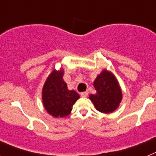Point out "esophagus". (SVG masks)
<instances>
[{
  "label": "esophagus",
  "instance_id": "obj_1",
  "mask_svg": "<svg viewBox=\"0 0 156 156\" xmlns=\"http://www.w3.org/2000/svg\"><path fill=\"white\" fill-rule=\"evenodd\" d=\"M80 95L82 96V97H87L88 95V93L87 92H83V93L80 94Z\"/></svg>",
  "mask_w": 156,
  "mask_h": 156
}]
</instances>
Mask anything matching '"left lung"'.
Masks as SVG:
<instances>
[{"label":"left lung","instance_id":"1","mask_svg":"<svg viewBox=\"0 0 156 156\" xmlns=\"http://www.w3.org/2000/svg\"><path fill=\"white\" fill-rule=\"evenodd\" d=\"M94 87L97 93L89 98L96 109L103 113L115 111L122 100V91L113 74L107 70L101 72L94 82Z\"/></svg>","mask_w":156,"mask_h":156}]
</instances>
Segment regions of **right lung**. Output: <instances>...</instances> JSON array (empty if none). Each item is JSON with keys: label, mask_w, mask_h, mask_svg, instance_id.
<instances>
[{"label": "right lung", "mask_w": 156, "mask_h": 156, "mask_svg": "<svg viewBox=\"0 0 156 156\" xmlns=\"http://www.w3.org/2000/svg\"><path fill=\"white\" fill-rule=\"evenodd\" d=\"M64 71L54 69L48 77L42 90V100L45 109L54 117L69 115L80 95L74 90H69L63 80Z\"/></svg>", "instance_id": "add662e5"}]
</instances>
